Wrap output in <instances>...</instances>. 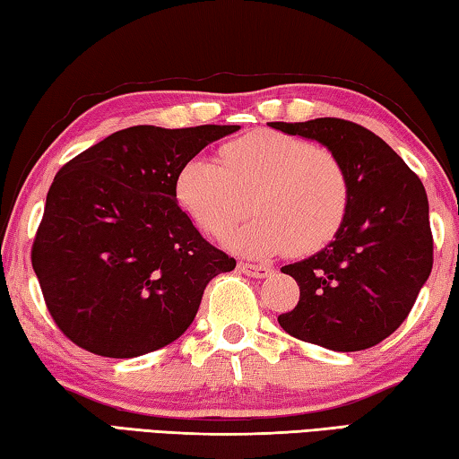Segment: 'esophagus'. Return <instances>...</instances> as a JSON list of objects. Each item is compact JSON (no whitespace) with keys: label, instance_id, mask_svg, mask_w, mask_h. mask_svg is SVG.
<instances>
[{"label":"esophagus","instance_id":"34e87169","mask_svg":"<svg viewBox=\"0 0 459 459\" xmlns=\"http://www.w3.org/2000/svg\"><path fill=\"white\" fill-rule=\"evenodd\" d=\"M238 271H240V273L248 275V277H259V279L271 275V267H267V265H253V263H243V261L238 263Z\"/></svg>","mask_w":459,"mask_h":459}]
</instances>
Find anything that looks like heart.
Segmentation results:
<instances>
[{
	"label": "heart",
	"instance_id": "obj_1",
	"mask_svg": "<svg viewBox=\"0 0 459 459\" xmlns=\"http://www.w3.org/2000/svg\"><path fill=\"white\" fill-rule=\"evenodd\" d=\"M174 192L194 224L214 238L245 219L253 198L259 216L230 245L255 257L317 251L336 237L351 206V178L336 155L277 131L224 143L221 161L208 155L186 160Z\"/></svg>",
	"mask_w": 459,
	"mask_h": 459
}]
</instances>
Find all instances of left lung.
Instances as JSON below:
<instances>
[{"mask_svg":"<svg viewBox=\"0 0 459 459\" xmlns=\"http://www.w3.org/2000/svg\"><path fill=\"white\" fill-rule=\"evenodd\" d=\"M269 127L322 143L351 178V206L336 238L281 267L299 301L277 322L293 338L336 352L377 346L407 320L433 267L429 202L419 176L359 123L322 117Z\"/></svg>","mask_w":459,"mask_h":459,"instance_id":"obj_1","label":"left lung"}]
</instances>
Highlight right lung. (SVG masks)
<instances>
[{"label": "right lung", "mask_w": 459, "mask_h": 459, "mask_svg": "<svg viewBox=\"0 0 459 459\" xmlns=\"http://www.w3.org/2000/svg\"><path fill=\"white\" fill-rule=\"evenodd\" d=\"M238 126H135L58 169L32 245L46 307L76 346L134 359L196 317L206 285L237 261L178 206L180 166Z\"/></svg>", "instance_id": "obj_1"}]
</instances>
